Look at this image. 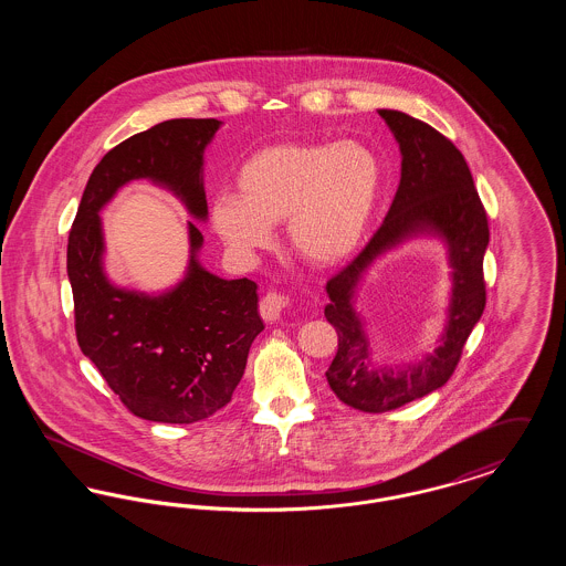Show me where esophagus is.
<instances>
[{"instance_id":"esophagus-1","label":"esophagus","mask_w":566,"mask_h":566,"mask_svg":"<svg viewBox=\"0 0 566 566\" xmlns=\"http://www.w3.org/2000/svg\"><path fill=\"white\" fill-rule=\"evenodd\" d=\"M291 303H293L291 296L270 291L268 295L261 298V316H263L265 321H277V318L291 307Z\"/></svg>"}]
</instances>
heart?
Here are the masks:
<instances>
[{
	"mask_svg": "<svg viewBox=\"0 0 566 566\" xmlns=\"http://www.w3.org/2000/svg\"><path fill=\"white\" fill-rule=\"evenodd\" d=\"M235 185L238 195H218L210 212L222 242L254 252L270 245L273 224L286 222L301 261L335 268L369 227L381 171L376 155L356 142H286L256 150Z\"/></svg>",
	"mask_w": 566,
	"mask_h": 566,
	"instance_id": "b5f03b06",
	"label": "heart"
}]
</instances>
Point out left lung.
Returning a JSON list of instances; mask_svg holds the SVG:
<instances>
[{
    "label": "left lung",
    "mask_w": 566,
    "mask_h": 566,
    "mask_svg": "<svg viewBox=\"0 0 566 566\" xmlns=\"http://www.w3.org/2000/svg\"><path fill=\"white\" fill-rule=\"evenodd\" d=\"M399 142L401 182L381 227L342 271L326 282V321L337 331V354L326 371L331 390L358 411L381 413L427 397L457 371L462 348L485 307L484 252L490 229L484 203L462 153L424 120L399 109H379ZM418 230L439 232L451 248L455 293L444 344L403 375L371 373L366 340L350 310L353 289L386 247Z\"/></svg>",
    "instance_id": "8db88e82"
}]
</instances>
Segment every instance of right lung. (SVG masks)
<instances>
[{
    "label": "right lung",
    "mask_w": 566,
    "mask_h": 566,
    "mask_svg": "<svg viewBox=\"0 0 566 566\" xmlns=\"http://www.w3.org/2000/svg\"><path fill=\"white\" fill-rule=\"evenodd\" d=\"M216 118H174L114 146L93 169L67 238V275L74 326L112 392L134 416L192 424L231 401L254 337L265 328L256 284L222 280L199 268L203 235L190 222L187 277L161 296L114 289L102 271L99 210L129 180L150 178L185 199L190 214L206 218L201 185L203 148Z\"/></svg>",
    "instance_id": "1"
}]
</instances>
